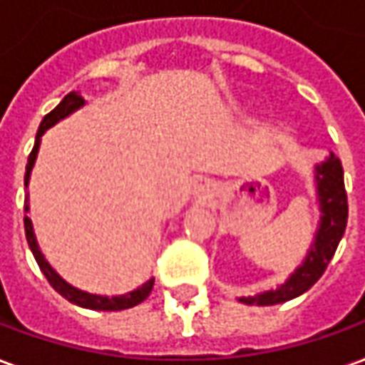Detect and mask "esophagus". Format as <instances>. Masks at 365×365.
Instances as JSON below:
<instances>
[{
  "instance_id": "34e87169",
  "label": "esophagus",
  "mask_w": 365,
  "mask_h": 365,
  "mask_svg": "<svg viewBox=\"0 0 365 365\" xmlns=\"http://www.w3.org/2000/svg\"><path fill=\"white\" fill-rule=\"evenodd\" d=\"M194 192L200 200H207V197L214 195V185L207 182V180H197V182H195Z\"/></svg>"
}]
</instances>
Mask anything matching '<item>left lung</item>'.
<instances>
[{"label":"left lung","mask_w":365,"mask_h":365,"mask_svg":"<svg viewBox=\"0 0 365 365\" xmlns=\"http://www.w3.org/2000/svg\"><path fill=\"white\" fill-rule=\"evenodd\" d=\"M315 183L319 200V228L315 240L309 248L305 260L295 272L274 291H264L255 297H240L246 305H277L303 295L321 279L329 260L337 250V245L346 232L347 226V194L344 185V168L341 161L329 153V158L315 165Z\"/></svg>","instance_id":"8db88e82"}]
</instances>
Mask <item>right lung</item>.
Listing matches in <instances>:
<instances>
[{"label":"right lung","mask_w":365,"mask_h":365,"mask_svg":"<svg viewBox=\"0 0 365 365\" xmlns=\"http://www.w3.org/2000/svg\"><path fill=\"white\" fill-rule=\"evenodd\" d=\"M81 107H84V98H82L78 93H68L60 101L54 110H50L46 115L40 127H38V133H36V143H34L32 153L28 158V165H26V178H24V185L28 187V182H30V173H32L34 163H36V158H38V149H40V141H42V135H44L50 127H54L58 120L66 119L68 115H72L74 110H78ZM26 212H30V206H28V200H26ZM24 228H26V240L30 245V250H32L34 258L38 262L40 270L44 272V277L48 279V283L52 284L56 289L60 295L64 299H68L70 303L78 305V307L84 309H95V311H123V309H131L139 303H143L145 299L149 297L151 289H153V283L155 279H149L147 283H143L141 287H137L135 291L127 293V295H117V297H103V295H93V293H86V291H81L76 287L68 284L56 270L52 269L48 264V260L44 258V255L40 252V246L36 242V234H34V226L30 216H24Z\"/></svg>","instance_id":"right-lung-1"}]
</instances>
